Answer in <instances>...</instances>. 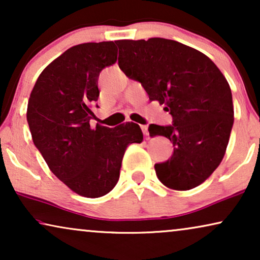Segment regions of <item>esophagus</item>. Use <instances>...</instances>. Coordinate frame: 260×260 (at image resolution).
Listing matches in <instances>:
<instances>
[{"mask_svg":"<svg viewBox=\"0 0 260 260\" xmlns=\"http://www.w3.org/2000/svg\"><path fill=\"white\" fill-rule=\"evenodd\" d=\"M141 129H142V131H143L144 136L148 138V137H149V131H148V125H141Z\"/></svg>","mask_w":260,"mask_h":260,"instance_id":"34e87169","label":"esophagus"}]
</instances>
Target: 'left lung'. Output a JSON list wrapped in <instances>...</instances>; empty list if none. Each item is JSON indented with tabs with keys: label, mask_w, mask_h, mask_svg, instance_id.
Returning <instances> with one entry per match:
<instances>
[{
	"label": "left lung",
	"mask_w": 260,
	"mask_h": 260,
	"mask_svg": "<svg viewBox=\"0 0 260 260\" xmlns=\"http://www.w3.org/2000/svg\"><path fill=\"white\" fill-rule=\"evenodd\" d=\"M116 44L119 69L173 116V125L148 129L151 137L173 142L172 157L155 165L158 180L176 190L200 186L221 163L233 126L226 78L207 55L181 42L151 38Z\"/></svg>",
	"instance_id": "left-lung-1"
}]
</instances>
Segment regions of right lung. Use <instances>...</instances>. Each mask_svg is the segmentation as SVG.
Wrapping results in <instances>:
<instances>
[{
	"label": "right lung",
	"mask_w": 260,
	"mask_h": 260,
	"mask_svg": "<svg viewBox=\"0 0 260 260\" xmlns=\"http://www.w3.org/2000/svg\"><path fill=\"white\" fill-rule=\"evenodd\" d=\"M117 54L113 41L73 46L42 71L28 101L27 122L35 147L51 172L85 198L111 191L127 145L143 141L136 123L90 125L99 73L117 61Z\"/></svg>",
	"instance_id": "obj_1"
}]
</instances>
